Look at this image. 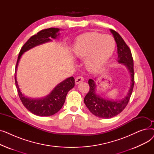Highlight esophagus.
Instances as JSON below:
<instances>
[{
	"label": "esophagus",
	"instance_id": "obj_1",
	"mask_svg": "<svg viewBox=\"0 0 154 154\" xmlns=\"http://www.w3.org/2000/svg\"><path fill=\"white\" fill-rule=\"evenodd\" d=\"M84 80V78L83 77H82V76H79V77H77L75 78V84H80V82H83Z\"/></svg>",
	"mask_w": 154,
	"mask_h": 154
}]
</instances>
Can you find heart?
Instances as JSON below:
<instances>
[{
    "label": "heart",
    "instance_id": "1",
    "mask_svg": "<svg viewBox=\"0 0 154 154\" xmlns=\"http://www.w3.org/2000/svg\"><path fill=\"white\" fill-rule=\"evenodd\" d=\"M115 40L109 35L89 32L80 36L74 45V53L79 57H85L88 70L98 72L112 55Z\"/></svg>",
    "mask_w": 154,
    "mask_h": 154
}]
</instances>
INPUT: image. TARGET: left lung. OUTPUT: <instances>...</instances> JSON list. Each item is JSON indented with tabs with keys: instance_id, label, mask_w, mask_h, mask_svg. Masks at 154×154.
Segmentation results:
<instances>
[{
	"instance_id": "obj_1",
	"label": "left lung",
	"mask_w": 154,
	"mask_h": 154,
	"mask_svg": "<svg viewBox=\"0 0 154 154\" xmlns=\"http://www.w3.org/2000/svg\"><path fill=\"white\" fill-rule=\"evenodd\" d=\"M110 32L114 37L117 46V61L125 65L129 70L131 76V85L125 98L119 101H112L103 99L97 95L95 94L96 85L94 81L92 79L88 80L90 89L85 97L84 103L92 114L103 119L114 117L123 111L130 100L134 85V60L130 48L118 32L112 29Z\"/></svg>"
}]
</instances>
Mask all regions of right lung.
<instances>
[{"instance_id": "obj_1", "label": "right lung", "mask_w": 154, "mask_h": 154, "mask_svg": "<svg viewBox=\"0 0 154 154\" xmlns=\"http://www.w3.org/2000/svg\"><path fill=\"white\" fill-rule=\"evenodd\" d=\"M59 30L60 29L57 28L46 29L40 30L37 34L32 35L21 48L19 54L17 63H16L15 81L19 98L24 107L32 114L38 116H51L59 112L66 101V95L68 92L74 87L75 79L73 77H71L63 80V82L57 85L51 94H48L45 98L41 99H29L24 96L20 91L17 81L16 80V70H17L19 61L23 52L36 45L51 41V38H55L57 36L59 35V34H57Z\"/></svg>"}]
</instances>
